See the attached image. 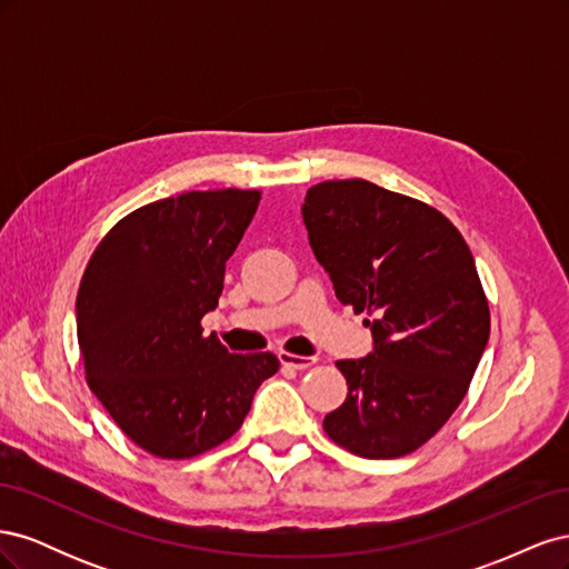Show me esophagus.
Returning a JSON list of instances; mask_svg holds the SVG:
<instances>
[{
  "mask_svg": "<svg viewBox=\"0 0 569 569\" xmlns=\"http://www.w3.org/2000/svg\"><path fill=\"white\" fill-rule=\"evenodd\" d=\"M280 363L287 366V368H295V370H306L311 368L316 363V358H308V356H295V353H287V351H280L278 353Z\"/></svg>",
  "mask_w": 569,
  "mask_h": 569,
  "instance_id": "1",
  "label": "esophagus"
}]
</instances>
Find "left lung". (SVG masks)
I'll use <instances>...</instances> for the list:
<instances>
[{"instance_id": "1", "label": "left lung", "mask_w": 569, "mask_h": 569, "mask_svg": "<svg viewBox=\"0 0 569 569\" xmlns=\"http://www.w3.org/2000/svg\"><path fill=\"white\" fill-rule=\"evenodd\" d=\"M301 213L337 299L373 318L372 353L337 360L349 393L325 432L360 458L418 451L465 399L489 341L470 247L429 203L360 178L313 184Z\"/></svg>"}]
</instances>
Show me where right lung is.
Masks as SVG:
<instances>
[{
    "label": "right lung",
    "mask_w": 569,
    "mask_h": 569,
    "mask_svg": "<svg viewBox=\"0 0 569 569\" xmlns=\"http://www.w3.org/2000/svg\"><path fill=\"white\" fill-rule=\"evenodd\" d=\"M258 201V189H209L147 203L116 222L82 272L84 380L151 456L184 460L228 441L280 368L268 351L230 353L201 327Z\"/></svg>",
    "instance_id": "1"
}]
</instances>
